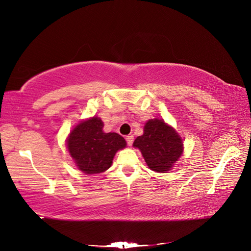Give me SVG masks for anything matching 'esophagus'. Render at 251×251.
Segmentation results:
<instances>
[{"mask_svg": "<svg viewBox=\"0 0 251 251\" xmlns=\"http://www.w3.org/2000/svg\"><path fill=\"white\" fill-rule=\"evenodd\" d=\"M126 141H127V145L131 146L132 142H134V136H132V135L127 136V137H126Z\"/></svg>", "mask_w": 251, "mask_h": 251, "instance_id": "1", "label": "esophagus"}]
</instances>
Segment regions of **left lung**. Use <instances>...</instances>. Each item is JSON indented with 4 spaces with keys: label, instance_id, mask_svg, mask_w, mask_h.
Here are the masks:
<instances>
[{
    "label": "left lung",
    "instance_id": "obj_1",
    "mask_svg": "<svg viewBox=\"0 0 251 251\" xmlns=\"http://www.w3.org/2000/svg\"><path fill=\"white\" fill-rule=\"evenodd\" d=\"M148 167L156 173H168L183 153V142L172 126L161 119L146 123L143 135L134 141Z\"/></svg>",
    "mask_w": 251,
    "mask_h": 251
}]
</instances>
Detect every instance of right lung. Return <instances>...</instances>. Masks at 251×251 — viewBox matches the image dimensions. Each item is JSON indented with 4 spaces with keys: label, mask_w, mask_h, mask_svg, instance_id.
Listing matches in <instances>:
<instances>
[{
    "label": "right lung",
    "mask_w": 251,
    "mask_h": 251,
    "mask_svg": "<svg viewBox=\"0 0 251 251\" xmlns=\"http://www.w3.org/2000/svg\"><path fill=\"white\" fill-rule=\"evenodd\" d=\"M126 145L121 135L104 132L103 122L97 116L78 123L67 139L68 151L76 167L87 175L109 169L115 153Z\"/></svg>",
    "instance_id": "1"
}]
</instances>
